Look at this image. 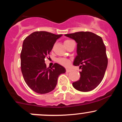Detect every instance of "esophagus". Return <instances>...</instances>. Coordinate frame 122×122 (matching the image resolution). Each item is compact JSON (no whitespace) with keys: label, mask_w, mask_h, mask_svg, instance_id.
<instances>
[{"label":"esophagus","mask_w":122,"mask_h":122,"mask_svg":"<svg viewBox=\"0 0 122 122\" xmlns=\"http://www.w3.org/2000/svg\"><path fill=\"white\" fill-rule=\"evenodd\" d=\"M70 71V69H68V68H67L66 69V72H69Z\"/></svg>","instance_id":"esophagus-1"}]
</instances>
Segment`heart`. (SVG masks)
<instances>
[{"instance_id":"1","label":"heart","mask_w":122,"mask_h":122,"mask_svg":"<svg viewBox=\"0 0 122 122\" xmlns=\"http://www.w3.org/2000/svg\"><path fill=\"white\" fill-rule=\"evenodd\" d=\"M71 40H66L64 41V44H66V43L68 42L71 41ZM57 61L60 64H61V65L64 66H68L69 64H70V60L67 58H58L57 60Z\"/></svg>"}]
</instances>
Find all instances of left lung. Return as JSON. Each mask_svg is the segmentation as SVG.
Returning a JSON list of instances; mask_svg holds the SVG:
<instances>
[{
  "instance_id": "left-lung-1",
  "label": "left lung",
  "mask_w": 122,
  "mask_h": 122,
  "mask_svg": "<svg viewBox=\"0 0 122 122\" xmlns=\"http://www.w3.org/2000/svg\"><path fill=\"white\" fill-rule=\"evenodd\" d=\"M65 36L77 42L75 66H80V80L72 86L80 92L93 90L102 82L108 64L106 50L102 38L91 32H78Z\"/></svg>"
}]
</instances>
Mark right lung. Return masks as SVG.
<instances>
[{"label": "right lung", "mask_w": 122, "mask_h": 122, "mask_svg": "<svg viewBox=\"0 0 122 122\" xmlns=\"http://www.w3.org/2000/svg\"><path fill=\"white\" fill-rule=\"evenodd\" d=\"M62 35L36 31L23 41L20 53L22 73L27 85L36 93L51 92L56 87L59 76L66 72L64 67L58 64L55 63L52 67H46L45 63V57Z\"/></svg>", "instance_id": "obj_1"}]
</instances>
